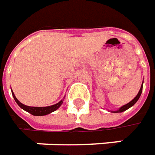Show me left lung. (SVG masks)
Instances as JSON below:
<instances>
[{"label": "left lung", "mask_w": 155, "mask_h": 155, "mask_svg": "<svg viewBox=\"0 0 155 155\" xmlns=\"http://www.w3.org/2000/svg\"><path fill=\"white\" fill-rule=\"evenodd\" d=\"M142 90H143V83H142V85H141V87H140V91H139V93L137 94L136 96L134 98L132 101H130V102H129L128 104L123 105L122 107H120V109L118 110L111 111V112H112V113H121V112H123V111H125L126 110H128V109H130V107H132L134 104H135L137 101H138V100L140 99V95H141V93H142Z\"/></svg>", "instance_id": "8db88e82"}]
</instances>
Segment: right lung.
<instances>
[{
	"label": "right lung",
	"mask_w": 155,
	"mask_h": 155,
	"mask_svg": "<svg viewBox=\"0 0 155 155\" xmlns=\"http://www.w3.org/2000/svg\"><path fill=\"white\" fill-rule=\"evenodd\" d=\"M12 95L14 97V100L17 103L20 107L23 109L24 110L27 111L28 113L31 114L32 115H35V116H42V115H46L48 114H51L52 112H54L57 110L58 108L61 106L62 103H63V101L62 100L60 102H58L57 104H53V105H51V106H46V107H31V106H27V105H25L22 103H21L20 101L16 99V97L15 96V94L13 93V91H12Z\"/></svg>",
	"instance_id": "right-lung-1"
}]
</instances>
